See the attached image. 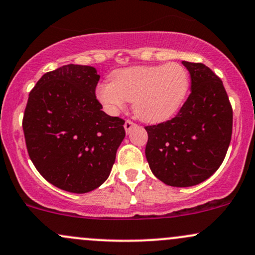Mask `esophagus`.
Returning a JSON list of instances; mask_svg holds the SVG:
<instances>
[{"label":"esophagus","instance_id":"34e87169","mask_svg":"<svg viewBox=\"0 0 255 255\" xmlns=\"http://www.w3.org/2000/svg\"><path fill=\"white\" fill-rule=\"evenodd\" d=\"M134 126H135V123H133L132 121L127 120V121H126V122H125V126H123V127H125V130H126V132L129 133L130 130H132V128L134 127Z\"/></svg>","mask_w":255,"mask_h":255}]
</instances>
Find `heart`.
Segmentation results:
<instances>
[{"instance_id": "1", "label": "heart", "mask_w": 255, "mask_h": 255, "mask_svg": "<svg viewBox=\"0 0 255 255\" xmlns=\"http://www.w3.org/2000/svg\"><path fill=\"white\" fill-rule=\"evenodd\" d=\"M188 71L182 64L136 66L119 69L112 82L96 87V99L107 114L116 115L132 101L133 112L148 123L172 119L181 110L189 92Z\"/></svg>"}]
</instances>
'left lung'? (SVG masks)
<instances>
[{"label":"left lung","instance_id":"8db88e82","mask_svg":"<svg viewBox=\"0 0 255 255\" xmlns=\"http://www.w3.org/2000/svg\"><path fill=\"white\" fill-rule=\"evenodd\" d=\"M191 94L172 120L145 127L150 170L167 186L192 187L220 167L232 135V107L221 79L203 63L182 61Z\"/></svg>","mask_w":255,"mask_h":255}]
</instances>
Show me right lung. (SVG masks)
Listing matches in <instances>:
<instances>
[{"instance_id": "right-lung-1", "label": "right lung", "mask_w": 255, "mask_h": 255, "mask_svg": "<svg viewBox=\"0 0 255 255\" xmlns=\"http://www.w3.org/2000/svg\"><path fill=\"white\" fill-rule=\"evenodd\" d=\"M96 68L67 64L45 73L29 94L23 130L40 175L57 188L88 193L110 176L125 121L101 111Z\"/></svg>"}]
</instances>
